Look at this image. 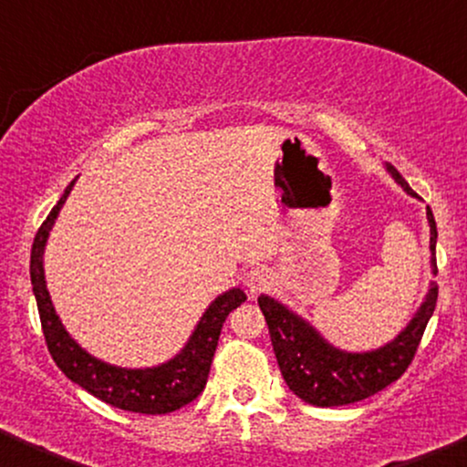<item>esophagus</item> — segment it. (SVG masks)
Listing matches in <instances>:
<instances>
[{
	"mask_svg": "<svg viewBox=\"0 0 467 467\" xmlns=\"http://www.w3.org/2000/svg\"><path fill=\"white\" fill-rule=\"evenodd\" d=\"M268 281H270V275L266 273V270L264 268H251L249 273H246V277H244V285L249 287V292H251V296H255L257 292L260 290H264V287L268 285Z\"/></svg>",
	"mask_w": 467,
	"mask_h": 467,
	"instance_id": "1",
	"label": "esophagus"
}]
</instances>
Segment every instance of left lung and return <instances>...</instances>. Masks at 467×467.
I'll use <instances>...</instances> for the list:
<instances>
[{"instance_id": "8db88e82", "label": "left lung", "mask_w": 467, "mask_h": 467, "mask_svg": "<svg viewBox=\"0 0 467 467\" xmlns=\"http://www.w3.org/2000/svg\"><path fill=\"white\" fill-rule=\"evenodd\" d=\"M388 171L407 190V194L418 197L392 164H388ZM427 218L431 224V255H433L431 268H433V275H437V224L431 207H427ZM257 303L266 318L270 342H273L275 357H277L287 388L309 405L339 407L381 392L405 374L416 357L427 322L435 312L437 284H431L427 298L420 305L410 325L399 333V337L370 353H344L331 347L309 322L266 295L257 298Z\"/></svg>"}]
</instances>
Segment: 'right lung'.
<instances>
[{"instance_id":"obj_1","label":"right lung","mask_w":467,"mask_h":467,"mask_svg":"<svg viewBox=\"0 0 467 467\" xmlns=\"http://www.w3.org/2000/svg\"><path fill=\"white\" fill-rule=\"evenodd\" d=\"M73 183L75 180L68 183L65 194L54 205V210L49 212V216L45 218V223L40 224L30 255L32 290L34 296H36L40 325H43V336L49 353L54 357L56 366L73 383H78L86 392L97 396L108 405L117 407V410L149 413V416L182 410L183 405L192 402L203 392L212 359H214L218 347V337H221L223 322L227 320V316L235 307H240L246 301V295L240 287H234V290L218 296L216 301H212L205 314L201 316L197 329L192 331L188 344L182 348V353L162 366L130 370V368L110 366L106 361L95 359L62 327L54 305H51L43 270V253L51 224L56 223L57 212L65 205Z\"/></svg>"}]
</instances>
